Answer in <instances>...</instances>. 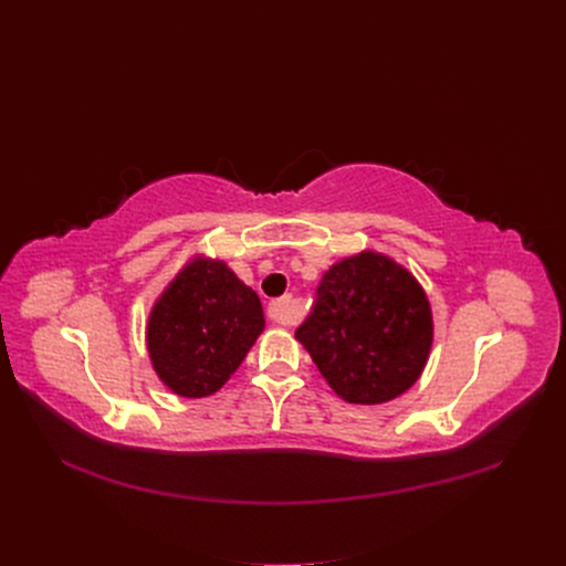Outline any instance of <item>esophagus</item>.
I'll return each mask as SVG.
<instances>
[{
  "label": "esophagus",
  "mask_w": 566,
  "mask_h": 566,
  "mask_svg": "<svg viewBox=\"0 0 566 566\" xmlns=\"http://www.w3.org/2000/svg\"><path fill=\"white\" fill-rule=\"evenodd\" d=\"M268 318L280 325H293L301 321V307L291 298V295H284V298L268 305Z\"/></svg>",
  "instance_id": "1"
}]
</instances>
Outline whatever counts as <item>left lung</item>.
Here are the masks:
<instances>
[{
  "instance_id": "1",
  "label": "left lung",
  "mask_w": 566,
  "mask_h": 566,
  "mask_svg": "<svg viewBox=\"0 0 566 566\" xmlns=\"http://www.w3.org/2000/svg\"><path fill=\"white\" fill-rule=\"evenodd\" d=\"M295 339L344 401L382 403L420 378L433 342L431 307L406 268L360 252L323 275Z\"/></svg>"
}]
</instances>
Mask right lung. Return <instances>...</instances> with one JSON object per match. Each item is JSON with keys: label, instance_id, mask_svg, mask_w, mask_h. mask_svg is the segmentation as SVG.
Masks as SVG:
<instances>
[{"label": "right lung", "instance_id": "add662e5", "mask_svg": "<svg viewBox=\"0 0 566 566\" xmlns=\"http://www.w3.org/2000/svg\"><path fill=\"white\" fill-rule=\"evenodd\" d=\"M259 295L224 261H190L165 289L146 325L160 380L181 397L218 392L263 333Z\"/></svg>", "mask_w": 566, "mask_h": 566}]
</instances>
